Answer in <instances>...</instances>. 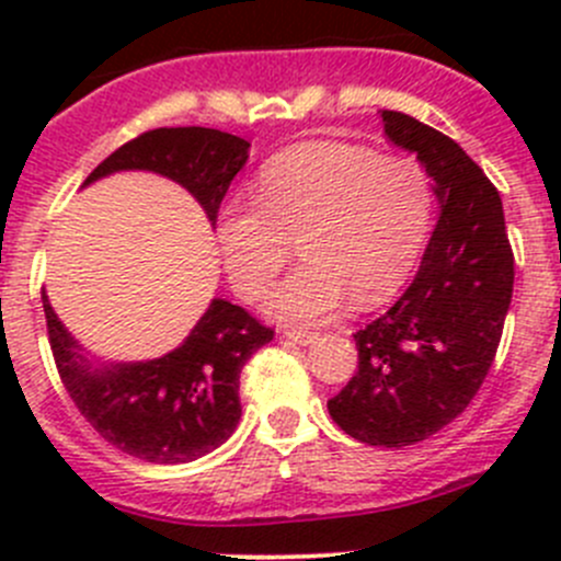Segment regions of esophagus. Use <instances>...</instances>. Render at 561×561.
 I'll use <instances>...</instances> for the list:
<instances>
[{
	"label": "esophagus",
	"mask_w": 561,
	"mask_h": 561,
	"mask_svg": "<svg viewBox=\"0 0 561 561\" xmlns=\"http://www.w3.org/2000/svg\"><path fill=\"white\" fill-rule=\"evenodd\" d=\"M285 336L296 344H312L317 339V333L307 331V328H285Z\"/></svg>",
	"instance_id": "esophagus-1"
}]
</instances>
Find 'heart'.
Here are the masks:
<instances>
[{
	"label": "heart",
	"mask_w": 561,
	"mask_h": 561,
	"mask_svg": "<svg viewBox=\"0 0 561 561\" xmlns=\"http://www.w3.org/2000/svg\"><path fill=\"white\" fill-rule=\"evenodd\" d=\"M432 173L415 157H382L355 144H304L257 175V201L233 197L217 219L230 285L252 301L290 257L304 263L265 296V312L312 325L353 298L393 296L426 249L434 225Z\"/></svg>",
	"instance_id": "obj_1"
}]
</instances>
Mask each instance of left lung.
<instances>
[{
  "label": "left lung",
  "mask_w": 561,
  "mask_h": 561,
  "mask_svg": "<svg viewBox=\"0 0 561 561\" xmlns=\"http://www.w3.org/2000/svg\"><path fill=\"white\" fill-rule=\"evenodd\" d=\"M390 144L415 151L443 203L404 296L355 333L358 369L328 399L344 434L404 448L456 421L496 358L516 260L502 197L454 138L399 111H380Z\"/></svg>",
  "instance_id": "8db88e82"
}]
</instances>
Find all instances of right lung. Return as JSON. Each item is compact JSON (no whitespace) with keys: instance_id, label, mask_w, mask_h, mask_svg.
I'll list each match as a JSON object with an SVG mask.
<instances>
[{"instance_id":"add662e5","label":"right lung","mask_w":561,"mask_h":561,"mask_svg":"<svg viewBox=\"0 0 561 561\" xmlns=\"http://www.w3.org/2000/svg\"><path fill=\"white\" fill-rule=\"evenodd\" d=\"M249 144L208 127H160L105 157L89 181L116 171H154L179 181L217 225L230 181L244 168ZM45 325L56 371L78 412L122 454L151 463H186L211 454L239 426L241 369L274 328L244 307L214 298L173 353L146 364L98 369L59 322L43 293Z\"/></svg>"}]
</instances>
